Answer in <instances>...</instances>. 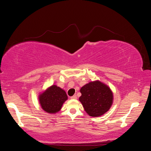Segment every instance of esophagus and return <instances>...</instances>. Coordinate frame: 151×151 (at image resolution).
<instances>
[{"label": "esophagus", "mask_w": 151, "mask_h": 151, "mask_svg": "<svg viewBox=\"0 0 151 151\" xmlns=\"http://www.w3.org/2000/svg\"><path fill=\"white\" fill-rule=\"evenodd\" d=\"M72 99H77V96L76 95H74L72 96L70 98Z\"/></svg>", "instance_id": "34e87169"}]
</instances>
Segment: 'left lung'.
<instances>
[{"label":"left lung","instance_id":"1","mask_svg":"<svg viewBox=\"0 0 151 151\" xmlns=\"http://www.w3.org/2000/svg\"><path fill=\"white\" fill-rule=\"evenodd\" d=\"M79 101L86 112L91 116L98 117L106 113L111 106L113 95L111 90L99 81L90 82L82 87Z\"/></svg>","mask_w":151,"mask_h":151}]
</instances>
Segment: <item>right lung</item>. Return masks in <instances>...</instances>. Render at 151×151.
Wrapping results in <instances>:
<instances>
[{"instance_id": "1", "label": "right lung", "mask_w": 151, "mask_h": 151, "mask_svg": "<svg viewBox=\"0 0 151 151\" xmlns=\"http://www.w3.org/2000/svg\"><path fill=\"white\" fill-rule=\"evenodd\" d=\"M38 98L42 108L49 113L60 111L63 103L68 99L65 91L56 85L49 87L39 95Z\"/></svg>"}]
</instances>
